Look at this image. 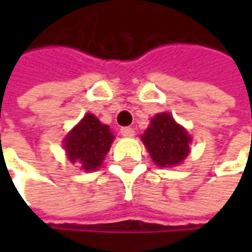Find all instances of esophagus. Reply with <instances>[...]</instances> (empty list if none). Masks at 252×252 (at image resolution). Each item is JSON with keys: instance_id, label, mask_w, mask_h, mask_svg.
Segmentation results:
<instances>
[{"instance_id": "34e87169", "label": "esophagus", "mask_w": 252, "mask_h": 252, "mask_svg": "<svg viewBox=\"0 0 252 252\" xmlns=\"http://www.w3.org/2000/svg\"><path fill=\"white\" fill-rule=\"evenodd\" d=\"M121 133L125 137H131V136H134V129L133 127H122Z\"/></svg>"}]
</instances>
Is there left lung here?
Listing matches in <instances>:
<instances>
[{"instance_id": "1", "label": "left lung", "mask_w": 252, "mask_h": 252, "mask_svg": "<svg viewBox=\"0 0 252 252\" xmlns=\"http://www.w3.org/2000/svg\"><path fill=\"white\" fill-rule=\"evenodd\" d=\"M151 160L158 167H175L188 157L190 136L169 113H158L141 136Z\"/></svg>"}]
</instances>
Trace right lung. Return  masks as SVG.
<instances>
[{
  "mask_svg": "<svg viewBox=\"0 0 252 252\" xmlns=\"http://www.w3.org/2000/svg\"><path fill=\"white\" fill-rule=\"evenodd\" d=\"M113 139L108 125H102L96 116L87 113L64 139L67 158L84 171H95L102 165Z\"/></svg>",
  "mask_w": 252,
  "mask_h": 252,
  "instance_id": "add662e5",
  "label": "right lung"
}]
</instances>
